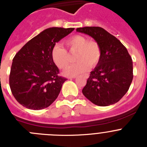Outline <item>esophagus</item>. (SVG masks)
<instances>
[{"mask_svg":"<svg viewBox=\"0 0 147 147\" xmlns=\"http://www.w3.org/2000/svg\"><path fill=\"white\" fill-rule=\"evenodd\" d=\"M88 77H89V76H88V74H86V75H85V76H84V78H85V79H88ZM74 78H76V77H74Z\"/></svg>","mask_w":147,"mask_h":147,"instance_id":"esophagus-1","label":"esophagus"}]
</instances>
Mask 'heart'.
<instances>
[{
	"label": "heart",
	"mask_w": 147,
	"mask_h": 147,
	"mask_svg": "<svg viewBox=\"0 0 147 147\" xmlns=\"http://www.w3.org/2000/svg\"><path fill=\"white\" fill-rule=\"evenodd\" d=\"M66 45L71 52L76 51L74 57L75 64L66 68L63 74L65 76H74L86 72L89 65H96L101 59L102 51L99 45L94 41H88L86 37L75 35L66 41ZM51 59L56 66L60 69L65 68L69 62L67 51L59 45H55L51 50Z\"/></svg>",
	"instance_id": "heart-1"
}]
</instances>
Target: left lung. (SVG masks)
I'll return each mask as SVG.
<instances>
[{"label":"left lung","mask_w":147,"mask_h":147,"mask_svg":"<svg viewBox=\"0 0 147 147\" xmlns=\"http://www.w3.org/2000/svg\"><path fill=\"white\" fill-rule=\"evenodd\" d=\"M99 45L101 59L90 72L83 95L98 106L116 103L126 94L133 79L132 60L121 42L101 27L77 28Z\"/></svg>","instance_id":"left-lung-1"}]
</instances>
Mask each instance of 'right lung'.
<instances>
[{
	"mask_svg": "<svg viewBox=\"0 0 147 147\" xmlns=\"http://www.w3.org/2000/svg\"><path fill=\"white\" fill-rule=\"evenodd\" d=\"M74 30L51 27L32 38L16 54L9 75L11 93L23 107L38 110L50 106L59 96L65 78L51 59L53 47Z\"/></svg>",
	"mask_w": 147,
	"mask_h": 147,
	"instance_id": "obj_1",
	"label": "right lung"
}]
</instances>
